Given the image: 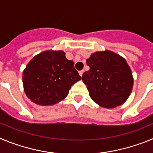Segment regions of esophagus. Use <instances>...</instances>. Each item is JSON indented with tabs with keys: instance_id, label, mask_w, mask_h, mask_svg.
<instances>
[{
	"instance_id": "obj_1",
	"label": "esophagus",
	"mask_w": 153,
	"mask_h": 153,
	"mask_svg": "<svg viewBox=\"0 0 153 153\" xmlns=\"http://www.w3.org/2000/svg\"><path fill=\"white\" fill-rule=\"evenodd\" d=\"M83 72H84L83 70H79V76H82V75H83Z\"/></svg>"
}]
</instances>
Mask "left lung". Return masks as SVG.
Here are the masks:
<instances>
[{
	"label": "left lung",
	"mask_w": 153,
	"mask_h": 153,
	"mask_svg": "<svg viewBox=\"0 0 153 153\" xmlns=\"http://www.w3.org/2000/svg\"><path fill=\"white\" fill-rule=\"evenodd\" d=\"M90 70L82 79L90 97L104 108H114L126 100L133 85L132 71L125 59L106 51L96 52L86 60Z\"/></svg>",
	"instance_id": "1"
}]
</instances>
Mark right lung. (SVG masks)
Returning <instances> with one entry per match:
<instances>
[{"mask_svg":"<svg viewBox=\"0 0 153 153\" xmlns=\"http://www.w3.org/2000/svg\"><path fill=\"white\" fill-rule=\"evenodd\" d=\"M81 79L73 60L63 51H45L36 55L23 73L25 93L36 104L49 106L67 97L72 85Z\"/></svg>","mask_w":153,"mask_h":153,"instance_id":"obj_1","label":"right lung"}]
</instances>
